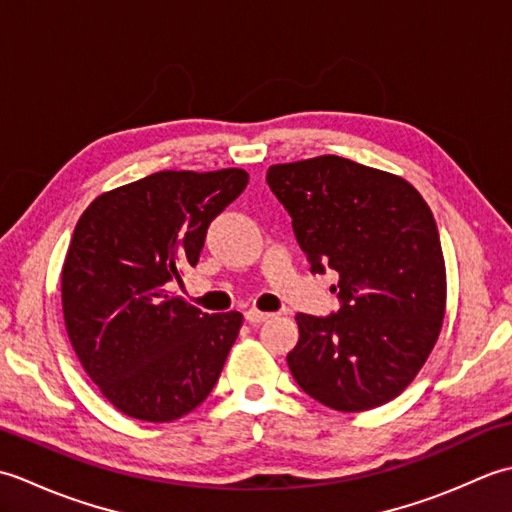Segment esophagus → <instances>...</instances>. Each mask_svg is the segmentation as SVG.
<instances>
[{"mask_svg": "<svg viewBox=\"0 0 512 512\" xmlns=\"http://www.w3.org/2000/svg\"><path fill=\"white\" fill-rule=\"evenodd\" d=\"M270 317H273V314H270V312H259V310H255V308H248V310L244 312V319H246L248 323H253V325L264 323V321H268Z\"/></svg>", "mask_w": 512, "mask_h": 512, "instance_id": "esophagus-1", "label": "esophagus"}]
</instances>
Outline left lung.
<instances>
[{"instance_id":"left-lung-1","label":"left lung","mask_w":512,"mask_h":512,"mask_svg":"<svg viewBox=\"0 0 512 512\" xmlns=\"http://www.w3.org/2000/svg\"><path fill=\"white\" fill-rule=\"evenodd\" d=\"M266 182L292 217L312 273H339V310L297 314V385L325 407L365 411L405 389L444 319L436 220L407 180L339 156L275 165Z\"/></svg>"}]
</instances>
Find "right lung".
<instances>
[{
  "instance_id": "add662e5",
  "label": "right lung",
  "mask_w": 512,
  "mask_h": 512,
  "mask_svg": "<svg viewBox=\"0 0 512 512\" xmlns=\"http://www.w3.org/2000/svg\"><path fill=\"white\" fill-rule=\"evenodd\" d=\"M248 173L158 171L96 198L61 273L65 330L85 372L125 416L171 422L211 394L242 314H206L169 295L206 228Z\"/></svg>"
}]
</instances>
